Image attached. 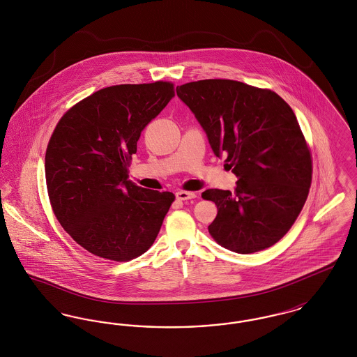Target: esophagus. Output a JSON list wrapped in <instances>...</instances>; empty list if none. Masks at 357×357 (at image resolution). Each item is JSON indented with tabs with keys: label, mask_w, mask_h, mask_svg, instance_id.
Wrapping results in <instances>:
<instances>
[{
	"label": "esophagus",
	"mask_w": 357,
	"mask_h": 357,
	"mask_svg": "<svg viewBox=\"0 0 357 357\" xmlns=\"http://www.w3.org/2000/svg\"><path fill=\"white\" fill-rule=\"evenodd\" d=\"M197 195L194 194V192H190V191H183V190H181V191H178L176 192V198L179 199V201H187V199H194Z\"/></svg>",
	"instance_id": "34e87169"
}]
</instances>
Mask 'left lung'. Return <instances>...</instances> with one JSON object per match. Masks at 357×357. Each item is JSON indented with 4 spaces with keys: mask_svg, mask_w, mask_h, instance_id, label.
<instances>
[{
    "mask_svg": "<svg viewBox=\"0 0 357 357\" xmlns=\"http://www.w3.org/2000/svg\"><path fill=\"white\" fill-rule=\"evenodd\" d=\"M176 95L238 178L233 194L202 192L218 208L210 236L239 255L271 248L297 220L312 183L310 149L293 109L271 89L226 79L179 85Z\"/></svg>",
    "mask_w": 357,
    "mask_h": 357,
    "instance_id": "8db88e82",
    "label": "left lung"
}]
</instances>
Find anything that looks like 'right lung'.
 <instances>
[{"instance_id":"add662e5","label":"right lung","mask_w":357,"mask_h":357,"mask_svg":"<svg viewBox=\"0 0 357 357\" xmlns=\"http://www.w3.org/2000/svg\"><path fill=\"white\" fill-rule=\"evenodd\" d=\"M175 95L171 82L112 85L61 116L45 153L53 214L86 252L127 262L146 253L175 201L128 181L144 127Z\"/></svg>"}]
</instances>
